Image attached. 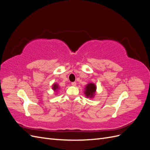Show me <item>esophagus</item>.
Returning <instances> with one entry per match:
<instances>
[{
  "label": "esophagus",
  "mask_w": 150,
  "mask_h": 150,
  "mask_svg": "<svg viewBox=\"0 0 150 150\" xmlns=\"http://www.w3.org/2000/svg\"><path fill=\"white\" fill-rule=\"evenodd\" d=\"M71 85L73 86H75L76 85V82H72V83H71Z\"/></svg>",
  "instance_id": "1"
}]
</instances>
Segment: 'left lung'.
Listing matches in <instances>:
<instances>
[{
    "label": "left lung",
    "mask_w": 150,
    "mask_h": 150,
    "mask_svg": "<svg viewBox=\"0 0 150 150\" xmlns=\"http://www.w3.org/2000/svg\"><path fill=\"white\" fill-rule=\"evenodd\" d=\"M96 86L93 83H89L86 85L84 88V93L86 98H94L96 93Z\"/></svg>",
    "instance_id": "1"
}]
</instances>
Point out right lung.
Returning <instances> with one entry per match:
<instances>
[{
	"label": "right lung",
	"mask_w": 150,
	"mask_h": 150,
	"mask_svg": "<svg viewBox=\"0 0 150 150\" xmlns=\"http://www.w3.org/2000/svg\"><path fill=\"white\" fill-rule=\"evenodd\" d=\"M52 89L54 90V91L55 92V93H57V91L59 89V88H60V87H59V86L58 85V84H57V83H54V84H53V85H52Z\"/></svg>",
	"instance_id": "1"
}]
</instances>
